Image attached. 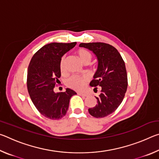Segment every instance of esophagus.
I'll use <instances>...</instances> for the list:
<instances>
[{
  "label": "esophagus",
  "mask_w": 159,
  "mask_h": 159,
  "mask_svg": "<svg viewBox=\"0 0 159 159\" xmlns=\"http://www.w3.org/2000/svg\"><path fill=\"white\" fill-rule=\"evenodd\" d=\"M78 95H79L80 96H83V97H86L88 95L87 93H80V92H79L78 93Z\"/></svg>",
  "instance_id": "esophagus-1"
}]
</instances>
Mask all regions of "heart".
<instances>
[{"mask_svg": "<svg viewBox=\"0 0 159 159\" xmlns=\"http://www.w3.org/2000/svg\"><path fill=\"white\" fill-rule=\"evenodd\" d=\"M77 54L83 63L85 62V61H90L91 59H92L91 53L85 49H79L77 51ZM64 61H65V57L63 56L60 61V69L61 71L64 69ZM87 79V77L84 76H73L67 80L66 85L72 89L81 90L84 88Z\"/></svg>", "mask_w": 159, "mask_h": 159, "instance_id": "obj_1", "label": "heart"}]
</instances>
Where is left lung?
Returning a JSON list of instances; mask_svg holds the SVG:
<instances>
[{"instance_id":"obj_1","label":"left lung","mask_w":159,"mask_h":159,"mask_svg":"<svg viewBox=\"0 0 159 159\" xmlns=\"http://www.w3.org/2000/svg\"><path fill=\"white\" fill-rule=\"evenodd\" d=\"M80 47L93 51L98 61V67L90 85L101 93L96 105L88 109L95 118H104L114 112L123 101L128 88V76L125 62L120 53L112 45L104 43H80Z\"/></svg>"}]
</instances>
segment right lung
Wrapping results in <instances>:
<instances>
[{
	"label": "right lung",
	"mask_w": 159,
	"mask_h": 159,
	"mask_svg": "<svg viewBox=\"0 0 159 159\" xmlns=\"http://www.w3.org/2000/svg\"><path fill=\"white\" fill-rule=\"evenodd\" d=\"M76 42L71 43H51L34 54L27 71V89L34 106L45 117L60 119L66 115L69 100L76 93L66 88L65 92L55 93L54 88L60 82V61Z\"/></svg>",
	"instance_id": "right-lung-1"
}]
</instances>
